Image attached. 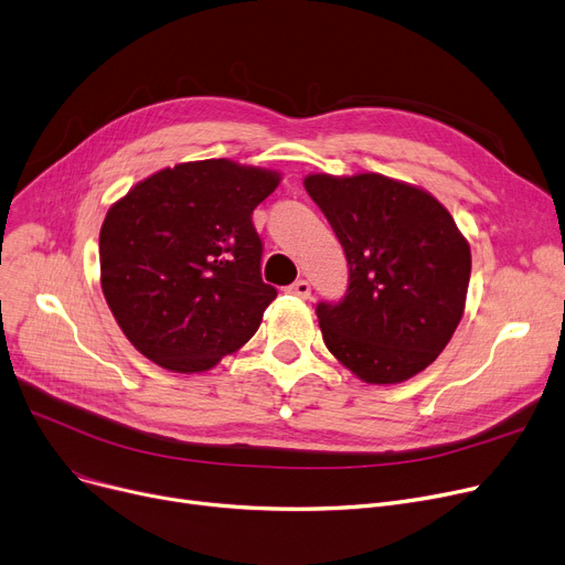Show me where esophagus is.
<instances>
[{"label":"esophagus","mask_w":565,"mask_h":565,"mask_svg":"<svg viewBox=\"0 0 565 565\" xmlns=\"http://www.w3.org/2000/svg\"><path fill=\"white\" fill-rule=\"evenodd\" d=\"M287 291L294 294V296H298V298H308V296H310V282H308V280H296V282H291V285L287 287Z\"/></svg>","instance_id":"1"}]
</instances>
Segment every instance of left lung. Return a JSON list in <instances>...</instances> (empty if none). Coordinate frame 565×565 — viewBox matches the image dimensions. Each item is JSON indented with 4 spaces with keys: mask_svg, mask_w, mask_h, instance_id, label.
Instances as JSON below:
<instances>
[{
    "mask_svg": "<svg viewBox=\"0 0 565 565\" xmlns=\"http://www.w3.org/2000/svg\"><path fill=\"white\" fill-rule=\"evenodd\" d=\"M306 191L344 248L349 287L319 303L323 342L364 383L392 385L426 370L466 310L468 239L428 191L358 173H312Z\"/></svg>",
    "mask_w": 565,
    "mask_h": 565,
    "instance_id": "obj_1",
    "label": "left lung"
}]
</instances>
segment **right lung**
<instances>
[{"mask_svg": "<svg viewBox=\"0 0 565 565\" xmlns=\"http://www.w3.org/2000/svg\"><path fill=\"white\" fill-rule=\"evenodd\" d=\"M280 173L230 159L161 169L99 230V282L125 338L159 367L207 372L239 351L278 296L262 280L253 210Z\"/></svg>", "mask_w": 565, "mask_h": 565, "instance_id": "obj_1", "label": "right lung"}]
</instances>
